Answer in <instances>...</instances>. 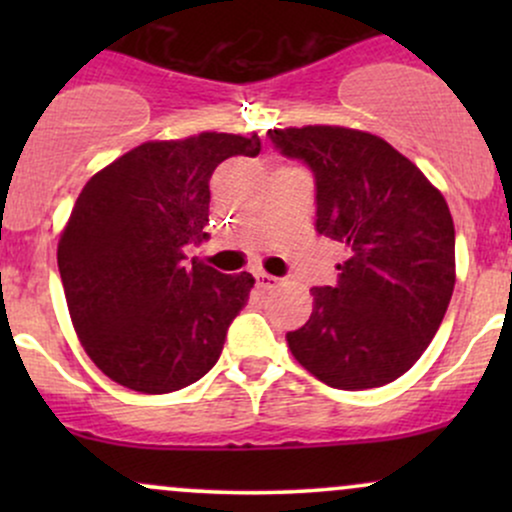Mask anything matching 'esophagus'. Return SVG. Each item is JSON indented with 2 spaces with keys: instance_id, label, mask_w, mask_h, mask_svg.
Segmentation results:
<instances>
[{
  "instance_id": "obj_1",
  "label": "esophagus",
  "mask_w": 512,
  "mask_h": 512,
  "mask_svg": "<svg viewBox=\"0 0 512 512\" xmlns=\"http://www.w3.org/2000/svg\"><path fill=\"white\" fill-rule=\"evenodd\" d=\"M255 281H257V286H260L262 291H272V289H276V286H279V279H276V276H272V274H267V272H257Z\"/></svg>"
}]
</instances>
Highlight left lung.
<instances>
[{
  "mask_svg": "<svg viewBox=\"0 0 512 512\" xmlns=\"http://www.w3.org/2000/svg\"><path fill=\"white\" fill-rule=\"evenodd\" d=\"M267 137L313 170L317 233L346 250L337 284L313 289V315L286 334L291 354L337 390L392 383L431 344L455 289L448 202L375 134L308 125Z\"/></svg>",
  "mask_w": 512,
  "mask_h": 512,
  "instance_id": "8db88e82",
  "label": "left lung"
}]
</instances>
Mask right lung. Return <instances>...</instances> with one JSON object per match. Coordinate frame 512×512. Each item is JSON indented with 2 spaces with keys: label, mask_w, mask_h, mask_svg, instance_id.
Masks as SVG:
<instances>
[{
  "label": "right lung",
  "mask_w": 512,
  "mask_h": 512,
  "mask_svg": "<svg viewBox=\"0 0 512 512\" xmlns=\"http://www.w3.org/2000/svg\"><path fill=\"white\" fill-rule=\"evenodd\" d=\"M260 149L257 134L146 142L84 185L57 264L81 346L110 380L163 395L197 383L219 361L255 279L187 262V250L209 238L216 166Z\"/></svg>",
  "instance_id": "1"
}]
</instances>
